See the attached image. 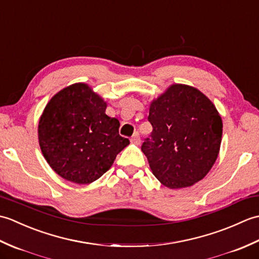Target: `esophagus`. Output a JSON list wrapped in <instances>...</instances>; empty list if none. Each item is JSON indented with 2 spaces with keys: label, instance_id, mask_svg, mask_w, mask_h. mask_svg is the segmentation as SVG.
Here are the masks:
<instances>
[{
  "label": "esophagus",
  "instance_id": "34e87169",
  "mask_svg": "<svg viewBox=\"0 0 259 259\" xmlns=\"http://www.w3.org/2000/svg\"><path fill=\"white\" fill-rule=\"evenodd\" d=\"M131 142L133 144H136V145H139L140 144V137H139V134L138 133H135V135L131 137Z\"/></svg>",
  "mask_w": 259,
  "mask_h": 259
}]
</instances>
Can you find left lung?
<instances>
[{"instance_id": "8db88e82", "label": "left lung", "mask_w": 259, "mask_h": 259, "mask_svg": "<svg viewBox=\"0 0 259 259\" xmlns=\"http://www.w3.org/2000/svg\"><path fill=\"white\" fill-rule=\"evenodd\" d=\"M148 120L150 138L142 144L152 174L170 189L200 181L218 157L223 121L216 107L201 91L171 84L152 100Z\"/></svg>"}]
</instances>
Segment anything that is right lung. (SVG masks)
<instances>
[{"label": "right lung", "instance_id": "add662e5", "mask_svg": "<svg viewBox=\"0 0 259 259\" xmlns=\"http://www.w3.org/2000/svg\"><path fill=\"white\" fill-rule=\"evenodd\" d=\"M106 109L107 102L85 83L64 88L48 102L38 121V144L60 177L89 185L130 144L119 135V120L107 115Z\"/></svg>", "mask_w": 259, "mask_h": 259}]
</instances>
